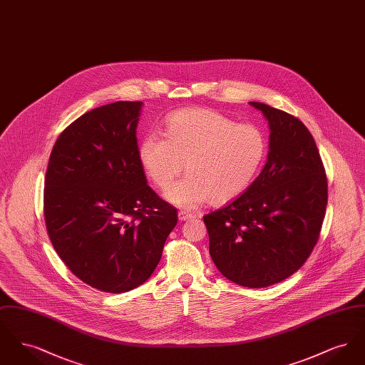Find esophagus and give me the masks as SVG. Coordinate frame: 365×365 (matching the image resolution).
Masks as SVG:
<instances>
[{"label":"esophagus","instance_id":"obj_1","mask_svg":"<svg viewBox=\"0 0 365 365\" xmlns=\"http://www.w3.org/2000/svg\"><path fill=\"white\" fill-rule=\"evenodd\" d=\"M178 216H179V220H180V222H186V220H190V219L195 217L194 213H190V212H187V210H179Z\"/></svg>","mask_w":365,"mask_h":365}]
</instances>
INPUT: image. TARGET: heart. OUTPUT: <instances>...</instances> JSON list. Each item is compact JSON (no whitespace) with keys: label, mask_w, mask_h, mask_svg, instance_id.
Segmentation results:
<instances>
[{"label":"heart","mask_w":365,"mask_h":365,"mask_svg":"<svg viewBox=\"0 0 365 365\" xmlns=\"http://www.w3.org/2000/svg\"><path fill=\"white\" fill-rule=\"evenodd\" d=\"M165 134L146 133L139 158L160 189H167L185 168L186 175L165 198L179 208L205 201L223 205L246 190L267 156V138L255 124H238L225 115L201 108L171 113Z\"/></svg>","instance_id":"1"}]
</instances>
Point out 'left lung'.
Instances as JSON below:
<instances>
[{
  "mask_svg": "<svg viewBox=\"0 0 365 365\" xmlns=\"http://www.w3.org/2000/svg\"><path fill=\"white\" fill-rule=\"evenodd\" d=\"M269 124L260 175L231 204L204 216L210 257L228 280L268 287L298 271L319 241L329 200L312 134L293 115L250 103Z\"/></svg>",
  "mask_w": 365,
  "mask_h": 365,
  "instance_id": "obj_1",
  "label": "left lung"
}]
</instances>
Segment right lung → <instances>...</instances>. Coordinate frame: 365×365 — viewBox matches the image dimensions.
Listing matches in <instances>:
<instances>
[{"mask_svg": "<svg viewBox=\"0 0 365 365\" xmlns=\"http://www.w3.org/2000/svg\"><path fill=\"white\" fill-rule=\"evenodd\" d=\"M142 103L88 110L58 135L43 189L48 235L71 272L105 293H125L156 269L176 209L146 180L137 125Z\"/></svg>", "mask_w": 365, "mask_h": 365, "instance_id": "obj_1", "label": "right lung"}]
</instances>
